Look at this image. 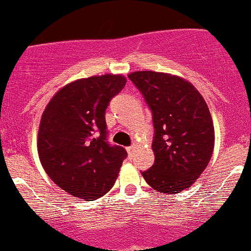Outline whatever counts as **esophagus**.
<instances>
[{
    "label": "esophagus",
    "instance_id": "34e87169",
    "mask_svg": "<svg viewBox=\"0 0 251 251\" xmlns=\"http://www.w3.org/2000/svg\"><path fill=\"white\" fill-rule=\"evenodd\" d=\"M135 148H137V146H135V144H133V146L128 147V148H127V151H128V154H129V155H132V154L134 153Z\"/></svg>",
    "mask_w": 251,
    "mask_h": 251
}]
</instances>
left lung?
Instances as JSON below:
<instances>
[{
    "instance_id": "obj_1",
    "label": "left lung",
    "mask_w": 251,
    "mask_h": 251,
    "mask_svg": "<svg viewBox=\"0 0 251 251\" xmlns=\"http://www.w3.org/2000/svg\"><path fill=\"white\" fill-rule=\"evenodd\" d=\"M151 109L154 164L143 178L157 192L176 194L195 183L213 154L214 126L198 89L179 75L137 71L128 75Z\"/></svg>"
}]
</instances>
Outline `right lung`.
I'll use <instances>...</instances> for the list:
<instances>
[{
	"mask_svg": "<svg viewBox=\"0 0 251 251\" xmlns=\"http://www.w3.org/2000/svg\"><path fill=\"white\" fill-rule=\"evenodd\" d=\"M126 83L123 75L80 78L62 87L43 110L38 157L48 176L70 195L96 201L116 183L127 151L108 144L104 114Z\"/></svg>",
	"mask_w": 251,
	"mask_h": 251,
	"instance_id": "obj_1",
	"label": "right lung"
}]
</instances>
